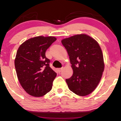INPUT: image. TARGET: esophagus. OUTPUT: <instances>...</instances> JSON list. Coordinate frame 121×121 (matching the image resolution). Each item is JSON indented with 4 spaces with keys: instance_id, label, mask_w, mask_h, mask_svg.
Segmentation results:
<instances>
[{
    "instance_id": "34e87169",
    "label": "esophagus",
    "mask_w": 121,
    "mask_h": 121,
    "mask_svg": "<svg viewBox=\"0 0 121 121\" xmlns=\"http://www.w3.org/2000/svg\"><path fill=\"white\" fill-rule=\"evenodd\" d=\"M62 68H59L58 69V72L60 73L61 71H62Z\"/></svg>"
}]
</instances>
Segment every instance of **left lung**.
<instances>
[{
	"mask_svg": "<svg viewBox=\"0 0 121 121\" xmlns=\"http://www.w3.org/2000/svg\"><path fill=\"white\" fill-rule=\"evenodd\" d=\"M69 56L73 75L66 79L69 89L79 96L95 90L101 80L105 68L101 48L87 35H75L61 40Z\"/></svg>",
	"mask_w": 121,
	"mask_h": 121,
	"instance_id": "1",
	"label": "left lung"
}]
</instances>
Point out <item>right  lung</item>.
Segmentation results:
<instances>
[{"instance_id": "1", "label": "right lung", "mask_w": 121, "mask_h": 121, "mask_svg": "<svg viewBox=\"0 0 121 121\" xmlns=\"http://www.w3.org/2000/svg\"><path fill=\"white\" fill-rule=\"evenodd\" d=\"M56 40L53 36L35 37L18 48L14 60L16 75L22 87L30 95L42 97L52 89L56 73L50 67L45 52Z\"/></svg>"}]
</instances>
